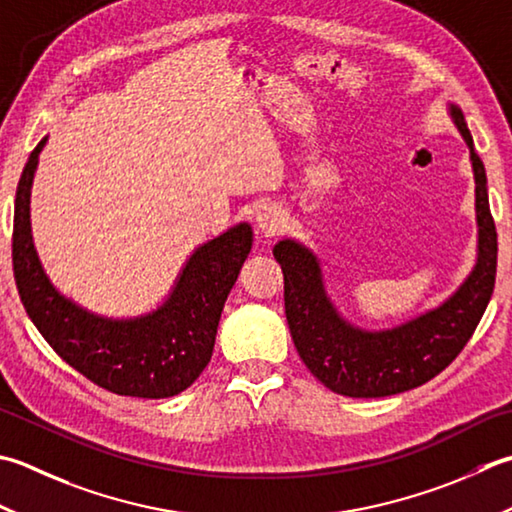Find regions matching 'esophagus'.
Masks as SVG:
<instances>
[{"mask_svg": "<svg viewBox=\"0 0 512 512\" xmlns=\"http://www.w3.org/2000/svg\"><path fill=\"white\" fill-rule=\"evenodd\" d=\"M286 222V210L275 204V202H264L257 208L255 213V224H257V233L264 237H273L279 233V228Z\"/></svg>", "mask_w": 512, "mask_h": 512, "instance_id": "esophagus-1", "label": "esophagus"}]
</instances>
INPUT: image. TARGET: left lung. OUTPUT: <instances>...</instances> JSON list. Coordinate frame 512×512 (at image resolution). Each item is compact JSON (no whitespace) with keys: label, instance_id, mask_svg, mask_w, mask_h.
Wrapping results in <instances>:
<instances>
[{"label":"left lung","instance_id":"obj_1","mask_svg":"<svg viewBox=\"0 0 512 512\" xmlns=\"http://www.w3.org/2000/svg\"><path fill=\"white\" fill-rule=\"evenodd\" d=\"M470 150L475 179L477 259L453 295L406 322L370 330L339 313L330 299L319 257L293 237L279 239L273 255L284 273L290 335L302 362L337 395L388 397L426 384L462 353L495 288L497 233L488 204L484 162L475 153L462 108L448 104Z\"/></svg>","mask_w":512,"mask_h":512}]
</instances>
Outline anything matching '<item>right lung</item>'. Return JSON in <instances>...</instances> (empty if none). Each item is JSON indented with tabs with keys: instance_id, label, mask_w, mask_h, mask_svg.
Here are the masks:
<instances>
[{
	"instance_id": "add662e5",
	"label": "right lung",
	"mask_w": 512,
	"mask_h": 512,
	"mask_svg": "<svg viewBox=\"0 0 512 512\" xmlns=\"http://www.w3.org/2000/svg\"><path fill=\"white\" fill-rule=\"evenodd\" d=\"M35 146L19 177L13 224V270L28 317L55 353L110 393L164 399L179 395L213 357L219 317L253 248L248 222L199 244L179 270L166 299L137 317H106L59 293L39 262L30 230Z\"/></svg>"
}]
</instances>
